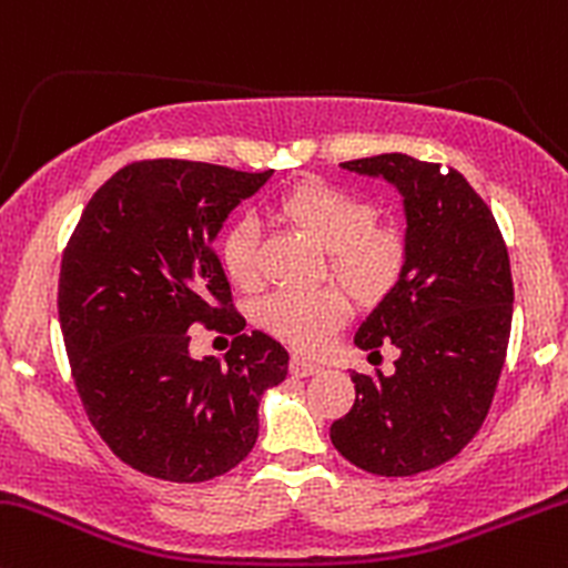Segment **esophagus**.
<instances>
[{"instance_id":"obj_1","label":"esophagus","mask_w":568,"mask_h":568,"mask_svg":"<svg viewBox=\"0 0 568 568\" xmlns=\"http://www.w3.org/2000/svg\"><path fill=\"white\" fill-rule=\"evenodd\" d=\"M320 369H323V366L314 364V361L301 358V355H292V361H290V372L295 374V377H308V374H317Z\"/></svg>"}]
</instances>
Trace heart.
<instances>
[{
	"mask_svg": "<svg viewBox=\"0 0 568 568\" xmlns=\"http://www.w3.org/2000/svg\"><path fill=\"white\" fill-rule=\"evenodd\" d=\"M286 224L306 232L325 248V273L336 278L358 303H377L402 282L407 267V241L396 226L377 224V210L366 199L331 183H301L276 202ZM221 262L241 290L262 282L260 226L235 219L221 235ZM347 320V301L336 286L278 290L262 297L256 323L290 347L314 353Z\"/></svg>",
	"mask_w": 568,
	"mask_h": 568,
	"instance_id": "obj_1",
	"label": "heart"
}]
</instances>
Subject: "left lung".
Instances as JSON below:
<instances>
[{"label": "left lung", "mask_w": 568, "mask_h": 568, "mask_svg": "<svg viewBox=\"0 0 568 568\" xmlns=\"http://www.w3.org/2000/svg\"><path fill=\"white\" fill-rule=\"evenodd\" d=\"M342 166L399 189L407 267L355 333L372 355L394 344L396 372H353L355 405L333 420L331 440L361 470L415 476L457 457L493 405L514 312L508 251L457 169L443 174L440 163L402 153Z\"/></svg>", "instance_id": "left-lung-1"}]
</instances>
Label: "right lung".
I'll return each mask as SVG.
<instances>
[{
  "instance_id": "right-lung-1",
  "label": "right lung",
  "mask_w": 568,
  "mask_h": 568,
  "mask_svg": "<svg viewBox=\"0 0 568 568\" xmlns=\"http://www.w3.org/2000/svg\"><path fill=\"white\" fill-rule=\"evenodd\" d=\"M153 158L92 194L62 254L60 325L90 424L133 470L199 484L230 473L260 435L262 394L290 355L245 320L213 241L241 199L271 180ZM194 324L235 332L224 362L187 353Z\"/></svg>"
}]
</instances>
